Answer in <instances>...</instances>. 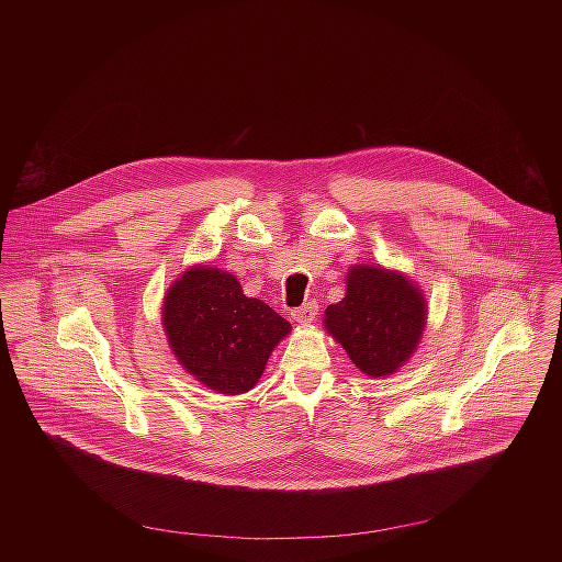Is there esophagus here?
Returning a JSON list of instances; mask_svg holds the SVG:
<instances>
[{
  "mask_svg": "<svg viewBox=\"0 0 562 562\" xmlns=\"http://www.w3.org/2000/svg\"><path fill=\"white\" fill-rule=\"evenodd\" d=\"M316 316H318V303H316V301H310V303H305L303 307H299V310L292 312V318L296 322H303V324L314 322Z\"/></svg>",
  "mask_w": 562,
  "mask_h": 562,
  "instance_id": "1",
  "label": "esophagus"
}]
</instances>
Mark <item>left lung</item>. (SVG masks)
<instances>
[{
	"label": "left lung",
	"instance_id": "1",
	"mask_svg": "<svg viewBox=\"0 0 562 562\" xmlns=\"http://www.w3.org/2000/svg\"><path fill=\"white\" fill-rule=\"evenodd\" d=\"M426 324L422 290L398 270L357 263L346 274V296L328 305L324 328L368 376H390L419 344Z\"/></svg>",
	"mask_w": 562,
	"mask_h": 562
}]
</instances>
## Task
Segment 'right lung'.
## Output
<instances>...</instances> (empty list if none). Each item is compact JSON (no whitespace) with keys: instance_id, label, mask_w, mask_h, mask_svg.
<instances>
[{"instance_id":"add662e5","label":"right lung","mask_w":562,"mask_h":562,"mask_svg":"<svg viewBox=\"0 0 562 562\" xmlns=\"http://www.w3.org/2000/svg\"><path fill=\"white\" fill-rule=\"evenodd\" d=\"M161 324L177 361L205 387L238 396L255 387L290 322L238 279L210 266L188 268L166 292Z\"/></svg>"}]
</instances>
